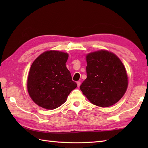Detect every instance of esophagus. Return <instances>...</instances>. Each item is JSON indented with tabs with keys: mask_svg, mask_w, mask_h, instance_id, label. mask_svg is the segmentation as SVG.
<instances>
[{
	"mask_svg": "<svg viewBox=\"0 0 148 148\" xmlns=\"http://www.w3.org/2000/svg\"><path fill=\"white\" fill-rule=\"evenodd\" d=\"M77 86L79 87L80 85H81V82H80V81H77Z\"/></svg>",
	"mask_w": 148,
	"mask_h": 148,
	"instance_id": "34e87169",
	"label": "esophagus"
}]
</instances>
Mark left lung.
Segmentation results:
<instances>
[{"instance_id": "8db88e82", "label": "left lung", "mask_w": 148, "mask_h": 148, "mask_svg": "<svg viewBox=\"0 0 148 148\" xmlns=\"http://www.w3.org/2000/svg\"><path fill=\"white\" fill-rule=\"evenodd\" d=\"M87 77L81 84L83 93L93 104L102 108L118 102L128 86L123 64L117 56L106 50L86 55Z\"/></svg>"}]
</instances>
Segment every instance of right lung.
<instances>
[{
    "mask_svg": "<svg viewBox=\"0 0 148 148\" xmlns=\"http://www.w3.org/2000/svg\"><path fill=\"white\" fill-rule=\"evenodd\" d=\"M67 53L50 50L42 53L32 63L27 79V90L37 105L54 109L67 100L77 87L66 67Z\"/></svg>",
    "mask_w": 148,
    "mask_h": 148,
    "instance_id": "obj_1",
    "label": "right lung"
}]
</instances>
